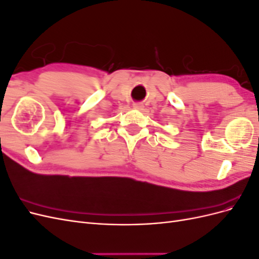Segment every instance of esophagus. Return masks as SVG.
I'll return each instance as SVG.
<instances>
[{"instance_id":"esophagus-1","label":"esophagus","mask_w":259,"mask_h":259,"mask_svg":"<svg viewBox=\"0 0 259 259\" xmlns=\"http://www.w3.org/2000/svg\"><path fill=\"white\" fill-rule=\"evenodd\" d=\"M133 108L137 109V110H142V109L144 108V105L142 103H134L133 104Z\"/></svg>"}]
</instances>
